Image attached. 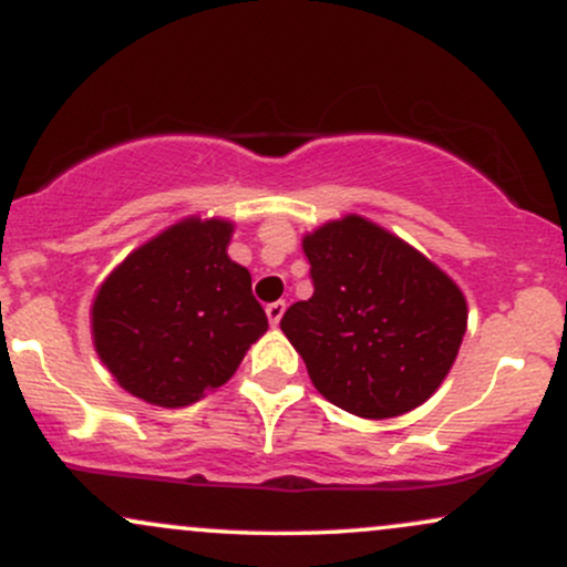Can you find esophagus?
<instances>
[{"label":"esophagus","mask_w":567,"mask_h":567,"mask_svg":"<svg viewBox=\"0 0 567 567\" xmlns=\"http://www.w3.org/2000/svg\"><path fill=\"white\" fill-rule=\"evenodd\" d=\"M282 315H285V301H275L266 306V317H269V322L275 324V328L279 324V320H282Z\"/></svg>","instance_id":"obj_1"}]
</instances>
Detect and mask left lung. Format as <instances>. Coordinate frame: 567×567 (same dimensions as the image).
<instances>
[{"mask_svg":"<svg viewBox=\"0 0 567 567\" xmlns=\"http://www.w3.org/2000/svg\"><path fill=\"white\" fill-rule=\"evenodd\" d=\"M303 252L315 292L279 328L317 392L360 419H394L426 402L466 333L458 285L362 216L306 234Z\"/></svg>","mask_w":567,"mask_h":567,"instance_id":"left-lung-1","label":"left lung"}]
</instances>
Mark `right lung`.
Masks as SVG:
<instances>
[{"label":"right lung","mask_w":567,"mask_h":567,"mask_svg":"<svg viewBox=\"0 0 567 567\" xmlns=\"http://www.w3.org/2000/svg\"><path fill=\"white\" fill-rule=\"evenodd\" d=\"M234 224L186 218L122 261L93 301V343L125 392L184 408L224 386L269 320L226 256Z\"/></svg>","instance_id":"add662e5"}]
</instances>
